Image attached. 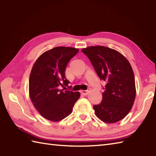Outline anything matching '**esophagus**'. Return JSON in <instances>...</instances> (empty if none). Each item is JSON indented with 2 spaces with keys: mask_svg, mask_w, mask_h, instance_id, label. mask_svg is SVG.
Wrapping results in <instances>:
<instances>
[{
  "mask_svg": "<svg viewBox=\"0 0 156 156\" xmlns=\"http://www.w3.org/2000/svg\"><path fill=\"white\" fill-rule=\"evenodd\" d=\"M80 93H81L82 94H83V95H87V94H88V90H80Z\"/></svg>",
  "mask_w": 156,
  "mask_h": 156,
  "instance_id": "1",
  "label": "esophagus"
}]
</instances>
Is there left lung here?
<instances>
[{"instance_id":"obj_1","label":"left lung","mask_w":156,"mask_h":156,"mask_svg":"<svg viewBox=\"0 0 156 156\" xmlns=\"http://www.w3.org/2000/svg\"><path fill=\"white\" fill-rule=\"evenodd\" d=\"M82 51L88 56L98 77L106 83L101 102L93 107L95 115L107 123L122 120L130 112L136 95L130 63L120 52L105 46H90Z\"/></svg>"}]
</instances>
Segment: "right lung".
Segmentation results:
<instances>
[{
  "label": "right lung",
  "instance_id": "add662e5",
  "mask_svg": "<svg viewBox=\"0 0 156 156\" xmlns=\"http://www.w3.org/2000/svg\"><path fill=\"white\" fill-rule=\"evenodd\" d=\"M78 51L71 47H56L42 54L33 66L29 97L40 115L49 121L57 122L68 117L80 97L79 92L58 89L59 86L67 87L69 83L65 76L66 66Z\"/></svg>",
  "mask_w": 156,
  "mask_h": 156
}]
</instances>
